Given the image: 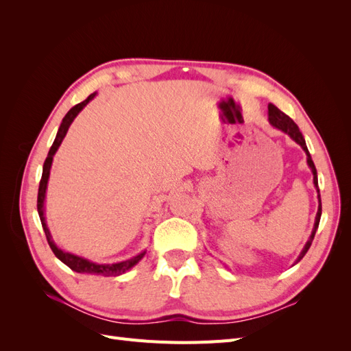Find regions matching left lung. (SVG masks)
Returning a JSON list of instances; mask_svg holds the SVG:
<instances>
[{
  "label": "left lung",
  "instance_id": "obj_1",
  "mask_svg": "<svg viewBox=\"0 0 351 351\" xmlns=\"http://www.w3.org/2000/svg\"><path fill=\"white\" fill-rule=\"evenodd\" d=\"M268 120L269 123L275 127V129H278L281 132H284L285 134H289L291 139L299 143L302 146V149L306 152V156H307V165H309V168L312 169V174H313V184L316 187V192H317V199H319V206H317V212H316V218H315V226H313V230H312V234L309 237V240H307V243L304 244V247L302 250V253L299 254V258H297L295 263L300 262L303 259V256L306 254V252L309 250L311 244L313 241V237H315V232L317 230V227H319V221H321V214H322V204H321V195H319V186H317V174H316V168H315V164L312 161V156L309 154V151H307V146H306V142H304V137L303 134L300 133L299 127H297V124L290 119L289 115L284 114L282 111H280L275 105L269 104L268 105Z\"/></svg>",
  "mask_w": 351,
  "mask_h": 351
}]
</instances>
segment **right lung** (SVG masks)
Instances as JSON below:
<instances>
[{
	"instance_id": "obj_1",
	"label": "right lung",
	"mask_w": 351,
	"mask_h": 351,
	"mask_svg": "<svg viewBox=\"0 0 351 351\" xmlns=\"http://www.w3.org/2000/svg\"><path fill=\"white\" fill-rule=\"evenodd\" d=\"M95 95L97 93H90L89 97L84 99L83 102L74 105V107L66 114L64 119H62V123L60 125V129L57 132L56 136V141L52 143L51 149L48 152V156L44 162V168H42V178H40V183H39V190H38V214L42 222V228L45 231V236L48 240V244L51 250L54 252L56 256L62 262L66 263L70 269H73L74 272H79V274H88V275H102V277H119V275L127 272L129 269H132L134 265L139 262L146 252H142L137 254V256L132 258V259H127L123 262H117V263H97V262H90L84 258L77 256V254H73L69 252L61 250L60 247H57V244L52 240V236L49 232V228L47 226V221H45V193H47V186H48V178H49V169L52 165V159H54V155L57 152V149L60 147L62 139H64L67 130L70 124L73 123V120L76 119V115L86 107L88 102L92 101L95 98Z\"/></svg>"
}]
</instances>
